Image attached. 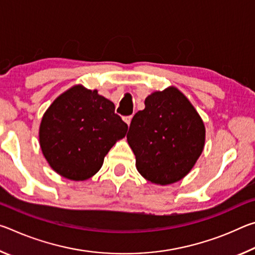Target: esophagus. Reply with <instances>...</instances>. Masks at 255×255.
<instances>
[{
  "mask_svg": "<svg viewBox=\"0 0 255 255\" xmlns=\"http://www.w3.org/2000/svg\"><path fill=\"white\" fill-rule=\"evenodd\" d=\"M131 119H132V116H127V117H124V122L126 123V124L128 125V126H130Z\"/></svg>",
  "mask_w": 255,
  "mask_h": 255,
  "instance_id": "esophagus-1",
  "label": "esophagus"
}]
</instances>
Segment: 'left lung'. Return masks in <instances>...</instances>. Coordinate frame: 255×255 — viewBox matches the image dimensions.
I'll use <instances>...</instances> for the list:
<instances>
[{
  "mask_svg": "<svg viewBox=\"0 0 255 255\" xmlns=\"http://www.w3.org/2000/svg\"><path fill=\"white\" fill-rule=\"evenodd\" d=\"M205 124L192 103L175 86L145 99L133 116L127 141L141 176L166 185L187 175L204 150Z\"/></svg>",
  "mask_w": 255,
  "mask_h": 255,
  "instance_id": "obj_1",
  "label": "left lung"
}]
</instances>
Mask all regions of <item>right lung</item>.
I'll return each mask as SVG.
<instances>
[{"instance_id":"1","label":"right lung","mask_w":255,"mask_h":255,"mask_svg":"<svg viewBox=\"0 0 255 255\" xmlns=\"http://www.w3.org/2000/svg\"><path fill=\"white\" fill-rule=\"evenodd\" d=\"M128 126L115 105L97 90L72 86L55 99L42 116L39 144L56 173L84 181L101 169L103 159Z\"/></svg>"}]
</instances>
